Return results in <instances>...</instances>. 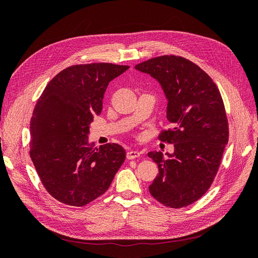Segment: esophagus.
<instances>
[{"label": "esophagus", "mask_w": 258, "mask_h": 258, "mask_svg": "<svg viewBox=\"0 0 258 258\" xmlns=\"http://www.w3.org/2000/svg\"><path fill=\"white\" fill-rule=\"evenodd\" d=\"M140 155H141V153H140L139 151H129L127 153V158L128 159H136V158L140 157Z\"/></svg>", "instance_id": "1"}]
</instances>
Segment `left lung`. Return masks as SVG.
<instances>
[{"instance_id":"1","label":"left lung","mask_w":258,"mask_h":258,"mask_svg":"<svg viewBox=\"0 0 258 258\" xmlns=\"http://www.w3.org/2000/svg\"><path fill=\"white\" fill-rule=\"evenodd\" d=\"M136 69L160 83L168 99L167 118L172 123L158 138L173 144L174 153L147 154L159 170L148 189L168 208L187 207L212 185L228 143V119L221 92L200 67L174 54L152 58Z\"/></svg>"}]
</instances>
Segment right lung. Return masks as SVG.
<instances>
[{"instance_id":"right-lung-1","label":"right lung","mask_w":258,"mask_h":258,"mask_svg":"<svg viewBox=\"0 0 258 258\" xmlns=\"http://www.w3.org/2000/svg\"><path fill=\"white\" fill-rule=\"evenodd\" d=\"M129 69L113 63L62 70L38 98L30 122V157L45 189L62 204L88 205L103 195L126 159L123 147L88 143L108 83Z\"/></svg>"}]
</instances>
